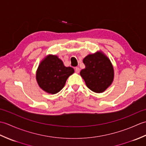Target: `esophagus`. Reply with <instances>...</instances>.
Segmentation results:
<instances>
[{
	"label": "esophagus",
	"mask_w": 146,
	"mask_h": 146,
	"mask_svg": "<svg viewBox=\"0 0 146 146\" xmlns=\"http://www.w3.org/2000/svg\"><path fill=\"white\" fill-rule=\"evenodd\" d=\"M75 72L76 73H78L79 72H80V68H78V67H76L75 68Z\"/></svg>",
	"instance_id": "1"
}]
</instances>
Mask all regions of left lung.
<instances>
[{"instance_id": "left-lung-1", "label": "left lung", "mask_w": 146, "mask_h": 146, "mask_svg": "<svg viewBox=\"0 0 146 146\" xmlns=\"http://www.w3.org/2000/svg\"><path fill=\"white\" fill-rule=\"evenodd\" d=\"M85 68L80 71L86 86L95 93H102L112 83L114 70L109 59L98 51L83 59Z\"/></svg>"}]
</instances>
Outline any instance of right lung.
Returning <instances> with one entry per match:
<instances>
[{
	"label": "right lung",
	"mask_w": 146,
	"mask_h": 146,
	"mask_svg": "<svg viewBox=\"0 0 146 146\" xmlns=\"http://www.w3.org/2000/svg\"><path fill=\"white\" fill-rule=\"evenodd\" d=\"M73 73V68L65 66L57 56L49 54L40 63L36 77L40 88L48 94H55L64 87Z\"/></svg>",
	"instance_id": "right-lung-1"
}]
</instances>
